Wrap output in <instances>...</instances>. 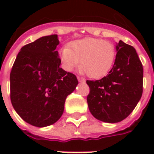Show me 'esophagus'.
<instances>
[{
  "instance_id": "34e87169",
  "label": "esophagus",
  "mask_w": 154,
  "mask_h": 154,
  "mask_svg": "<svg viewBox=\"0 0 154 154\" xmlns=\"http://www.w3.org/2000/svg\"><path fill=\"white\" fill-rule=\"evenodd\" d=\"M77 80L79 81V82H85V79H84L83 77H77Z\"/></svg>"
}]
</instances>
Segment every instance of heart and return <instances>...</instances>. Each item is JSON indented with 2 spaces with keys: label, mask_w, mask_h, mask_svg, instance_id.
Wrapping results in <instances>:
<instances>
[{
  "label": "heart",
  "mask_w": 154,
  "mask_h": 154,
  "mask_svg": "<svg viewBox=\"0 0 154 154\" xmlns=\"http://www.w3.org/2000/svg\"><path fill=\"white\" fill-rule=\"evenodd\" d=\"M116 45L109 40L85 38L72 42L63 48L60 57L64 68L72 71L80 63V68L87 77L100 78L106 75L116 61Z\"/></svg>",
  "instance_id": "heart-1"
}]
</instances>
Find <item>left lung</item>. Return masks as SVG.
I'll return each instance as SVG.
<instances>
[{"instance_id": "left-lung-1", "label": "left lung", "mask_w": 154, "mask_h": 154, "mask_svg": "<svg viewBox=\"0 0 154 154\" xmlns=\"http://www.w3.org/2000/svg\"><path fill=\"white\" fill-rule=\"evenodd\" d=\"M113 67L100 80H87V104L99 120L117 123L130 115L143 94V69L134 48L119 42Z\"/></svg>"}]
</instances>
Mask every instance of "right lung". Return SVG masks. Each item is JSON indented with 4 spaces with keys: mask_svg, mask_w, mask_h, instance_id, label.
Here are the masks:
<instances>
[{
    "mask_svg": "<svg viewBox=\"0 0 154 154\" xmlns=\"http://www.w3.org/2000/svg\"><path fill=\"white\" fill-rule=\"evenodd\" d=\"M57 35H51L21 48L12 67L11 100L19 116L37 127L60 119L67 97L78 84L77 77L61 68L56 48Z\"/></svg>",
    "mask_w": 154,
    "mask_h": 154,
    "instance_id": "add662e5",
    "label": "right lung"
}]
</instances>
